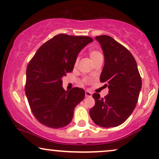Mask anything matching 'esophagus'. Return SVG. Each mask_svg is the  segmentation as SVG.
I'll use <instances>...</instances> for the list:
<instances>
[{"label": "esophagus", "mask_w": 159, "mask_h": 159, "mask_svg": "<svg viewBox=\"0 0 159 159\" xmlns=\"http://www.w3.org/2000/svg\"><path fill=\"white\" fill-rule=\"evenodd\" d=\"M85 96L86 98L92 97V92H89V91H86L85 92Z\"/></svg>", "instance_id": "esophagus-1"}]
</instances>
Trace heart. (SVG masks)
Returning <instances> with one entry per match:
<instances>
[{
	"label": "heart",
	"instance_id": "b5f03b06",
	"mask_svg": "<svg viewBox=\"0 0 159 159\" xmlns=\"http://www.w3.org/2000/svg\"><path fill=\"white\" fill-rule=\"evenodd\" d=\"M89 54L90 58H91V59L92 60V61H94L96 59L100 57V56H102V54L100 53L99 51H97V50H91V51H89ZM78 58H77L75 60V65L78 63ZM85 81H86V79Z\"/></svg>",
	"mask_w": 159,
	"mask_h": 159
}]
</instances>
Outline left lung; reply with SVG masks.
Returning <instances> with one entry per match:
<instances>
[{
    "instance_id": "1",
    "label": "left lung",
    "mask_w": 159,
    "mask_h": 159,
    "mask_svg": "<svg viewBox=\"0 0 159 159\" xmlns=\"http://www.w3.org/2000/svg\"><path fill=\"white\" fill-rule=\"evenodd\" d=\"M95 39L101 45L105 59L100 80L109 91L104 98L93 94L95 104L89 115L98 125L116 127L123 123L135 108L142 78L136 60L127 48L107 35L98 36Z\"/></svg>"
}]
</instances>
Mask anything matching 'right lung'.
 I'll use <instances>...</instances> for the list:
<instances>
[{"label":"right lung","instance_id":"add662e5","mask_svg":"<svg viewBox=\"0 0 159 159\" xmlns=\"http://www.w3.org/2000/svg\"><path fill=\"white\" fill-rule=\"evenodd\" d=\"M92 42L89 37L60 34L44 43L29 61L25 91L40 123L59 128L71 122L74 108L84 100L85 92L78 87L66 92L61 78L73 71L78 53Z\"/></svg>","mask_w":159,"mask_h":159}]
</instances>
